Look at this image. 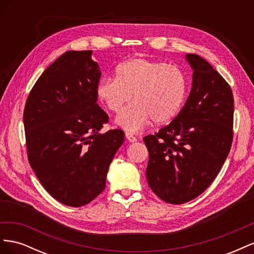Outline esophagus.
<instances>
[{
  "mask_svg": "<svg viewBox=\"0 0 254 254\" xmlns=\"http://www.w3.org/2000/svg\"><path fill=\"white\" fill-rule=\"evenodd\" d=\"M125 135H126V139L129 141V142H131V143H133V142H136V137L132 134V133H130V132H126L125 133Z\"/></svg>",
  "mask_w": 254,
  "mask_h": 254,
  "instance_id": "1",
  "label": "esophagus"
}]
</instances>
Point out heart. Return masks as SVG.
Wrapping results in <instances>:
<instances>
[{
    "label": "heart",
    "instance_id": "heart-1",
    "mask_svg": "<svg viewBox=\"0 0 254 254\" xmlns=\"http://www.w3.org/2000/svg\"><path fill=\"white\" fill-rule=\"evenodd\" d=\"M187 76L179 66L146 58H132L117 68V77L102 79L96 94L110 111L118 113L132 97L134 103L122 111L117 123L136 132L151 121L171 122L187 97Z\"/></svg>",
    "mask_w": 254,
    "mask_h": 254
}]
</instances>
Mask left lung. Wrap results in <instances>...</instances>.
Returning a JSON list of instances; mask_svg holds the SVG:
<instances>
[{
	"instance_id": "8db88e82",
	"label": "left lung",
	"mask_w": 254,
	"mask_h": 254,
	"mask_svg": "<svg viewBox=\"0 0 254 254\" xmlns=\"http://www.w3.org/2000/svg\"><path fill=\"white\" fill-rule=\"evenodd\" d=\"M190 93L179 114L155 134L144 136L149 160L146 178L163 201L181 204L198 197L216 178L233 140L232 90L196 54Z\"/></svg>"
}]
</instances>
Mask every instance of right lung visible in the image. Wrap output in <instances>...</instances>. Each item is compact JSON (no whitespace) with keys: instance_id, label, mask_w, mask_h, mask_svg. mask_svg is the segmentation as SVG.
I'll return each instance as SVG.
<instances>
[{"instance_id":"1","label":"right lung","mask_w":254,"mask_h":254,"mask_svg":"<svg viewBox=\"0 0 254 254\" xmlns=\"http://www.w3.org/2000/svg\"><path fill=\"white\" fill-rule=\"evenodd\" d=\"M92 51H68L45 70L27 97L23 114L27 157L49 194L68 206H82L106 187L121 129L101 132L108 122L97 105L99 65Z\"/></svg>"}]
</instances>
